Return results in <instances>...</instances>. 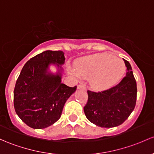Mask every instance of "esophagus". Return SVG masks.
<instances>
[{
	"label": "esophagus",
	"instance_id": "1",
	"mask_svg": "<svg viewBox=\"0 0 154 154\" xmlns=\"http://www.w3.org/2000/svg\"><path fill=\"white\" fill-rule=\"evenodd\" d=\"M77 89H82V90L85 91L86 90V88H85V87L84 86V85H77Z\"/></svg>",
	"mask_w": 154,
	"mask_h": 154
}]
</instances>
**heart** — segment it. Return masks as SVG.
I'll use <instances>...</instances> for the list:
<instances>
[{
	"label": "heart",
	"instance_id": "heart-1",
	"mask_svg": "<svg viewBox=\"0 0 154 154\" xmlns=\"http://www.w3.org/2000/svg\"><path fill=\"white\" fill-rule=\"evenodd\" d=\"M76 69L70 68L71 74L90 78L91 85L97 90H104L117 83L123 77L125 66L123 61L106 53L80 58L75 62Z\"/></svg>",
	"mask_w": 154,
	"mask_h": 154
}]
</instances>
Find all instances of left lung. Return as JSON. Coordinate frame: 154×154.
<instances>
[{
  "mask_svg": "<svg viewBox=\"0 0 154 154\" xmlns=\"http://www.w3.org/2000/svg\"><path fill=\"white\" fill-rule=\"evenodd\" d=\"M126 76L119 84L101 92L88 91V102L84 107L87 119L102 128H114L122 124L134 111L137 101V82L128 61Z\"/></svg>",
  "mask_w": 154,
  "mask_h": 154,
  "instance_id": "left-lung-1",
  "label": "left lung"
}]
</instances>
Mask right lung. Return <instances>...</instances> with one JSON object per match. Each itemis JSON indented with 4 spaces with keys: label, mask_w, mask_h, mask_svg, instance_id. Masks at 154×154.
Returning a JSON list of instances; mask_svg holds the SVG:
<instances>
[{
    "label": "right lung",
    "mask_w": 154,
    "mask_h": 154,
    "mask_svg": "<svg viewBox=\"0 0 154 154\" xmlns=\"http://www.w3.org/2000/svg\"><path fill=\"white\" fill-rule=\"evenodd\" d=\"M65 56L62 51L47 50L31 58L23 67L14 89L16 114L29 127L42 129L51 126L60 118L63 108L77 86L61 82ZM55 64L58 72L48 70Z\"/></svg>",
    "instance_id": "obj_1"
}]
</instances>
